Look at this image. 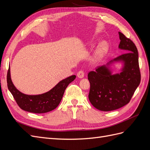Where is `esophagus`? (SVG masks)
Instances as JSON below:
<instances>
[{"instance_id":"1","label":"esophagus","mask_w":150,"mask_h":150,"mask_svg":"<svg viewBox=\"0 0 150 150\" xmlns=\"http://www.w3.org/2000/svg\"><path fill=\"white\" fill-rule=\"evenodd\" d=\"M77 76H78V77L79 78H84V71L83 70L79 71L78 72V74H77Z\"/></svg>"}]
</instances>
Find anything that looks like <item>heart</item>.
Listing matches in <instances>:
<instances>
[{
	"instance_id": "heart-1",
	"label": "heart",
	"mask_w": 150,
	"mask_h": 150,
	"mask_svg": "<svg viewBox=\"0 0 150 150\" xmlns=\"http://www.w3.org/2000/svg\"><path fill=\"white\" fill-rule=\"evenodd\" d=\"M107 45L106 43H102L100 46L98 47L97 54L98 57H102L107 51Z\"/></svg>"
}]
</instances>
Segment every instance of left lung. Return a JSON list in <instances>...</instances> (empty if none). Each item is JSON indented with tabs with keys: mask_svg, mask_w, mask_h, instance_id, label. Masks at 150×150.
I'll use <instances>...</instances> for the list:
<instances>
[{
	"mask_svg": "<svg viewBox=\"0 0 150 150\" xmlns=\"http://www.w3.org/2000/svg\"><path fill=\"white\" fill-rule=\"evenodd\" d=\"M119 35V48L126 52L113 61L124 62L122 72L111 75L107 66H103L88 74L90 83L89 101L94 108L103 111L115 110L128 104L141 81L138 49L130 39L120 32Z\"/></svg>",
	"mask_w": 150,
	"mask_h": 150,
	"instance_id": "obj_1",
	"label": "left lung"
}]
</instances>
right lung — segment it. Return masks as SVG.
<instances>
[{
    "label": "right lung",
    "instance_id": "right-lung-1",
    "mask_svg": "<svg viewBox=\"0 0 150 150\" xmlns=\"http://www.w3.org/2000/svg\"><path fill=\"white\" fill-rule=\"evenodd\" d=\"M76 76H71L60 81L49 91L39 95H27L20 92L13 84L11 78L10 67L7 75V87L22 110L33 113H45L56 108L59 104L67 86Z\"/></svg>",
    "mask_w": 150,
    "mask_h": 150
}]
</instances>
